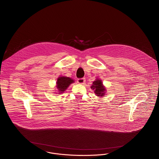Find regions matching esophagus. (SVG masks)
Returning <instances> with one entry per match:
<instances>
[{
  "instance_id": "obj_1",
  "label": "esophagus",
  "mask_w": 159,
  "mask_h": 159,
  "mask_svg": "<svg viewBox=\"0 0 159 159\" xmlns=\"http://www.w3.org/2000/svg\"><path fill=\"white\" fill-rule=\"evenodd\" d=\"M85 82H86V80H85L84 78H79V79H78V80H77V83H79V84H84Z\"/></svg>"
}]
</instances>
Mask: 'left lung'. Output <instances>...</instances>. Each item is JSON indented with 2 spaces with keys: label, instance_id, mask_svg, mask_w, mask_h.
I'll return each mask as SVG.
<instances>
[{
  "label": "left lung",
  "instance_id": "obj_1",
  "mask_svg": "<svg viewBox=\"0 0 159 159\" xmlns=\"http://www.w3.org/2000/svg\"><path fill=\"white\" fill-rule=\"evenodd\" d=\"M91 89H93L95 93L97 94V96H103L105 94V88H104V86H103L102 82L101 80H97L93 82L92 83V86L91 87Z\"/></svg>",
  "mask_w": 159,
  "mask_h": 159
}]
</instances>
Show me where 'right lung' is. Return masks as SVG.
<instances>
[{
	"label": "right lung",
	"instance_id": "right-lung-1",
	"mask_svg": "<svg viewBox=\"0 0 159 159\" xmlns=\"http://www.w3.org/2000/svg\"><path fill=\"white\" fill-rule=\"evenodd\" d=\"M74 81L68 77H59L57 81V88L59 91V93H63L67 89L70 84L73 83Z\"/></svg>",
	"mask_w": 159,
	"mask_h": 159
}]
</instances>
